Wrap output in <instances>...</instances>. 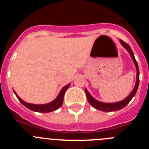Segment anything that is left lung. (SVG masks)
I'll return each mask as SVG.
<instances>
[{"label": "left lung", "instance_id": "8db88e82", "mask_svg": "<svg viewBox=\"0 0 149 149\" xmlns=\"http://www.w3.org/2000/svg\"><path fill=\"white\" fill-rule=\"evenodd\" d=\"M120 42L122 43V45H123L124 48H125L127 49V51H128L130 55H131V58L134 60V63L135 64V66L136 68V84H135V86H134V89L131 92V93L127 96V98H125L122 101H119V102H116V103H104V102H100V101H97V100L95 99L93 97L91 96V95L89 94V92L85 89V92H86V98H87L88 101H89V104L91 106H93V107H95V109H98V110H101V111L104 112H112V111H117V110H119L121 109L124 108L127 104L131 101V100L132 99L133 97L135 95L136 91H137L138 86H139V67H138L137 62H136V59L134 57V53H133L132 50H131V47L128 45L126 42H125L124 41H122V39H120Z\"/></svg>", "mask_w": 149, "mask_h": 149}]
</instances>
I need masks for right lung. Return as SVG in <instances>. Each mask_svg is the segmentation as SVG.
<instances>
[{"instance_id":"obj_1","label":"right lung","mask_w":149,"mask_h":149,"mask_svg":"<svg viewBox=\"0 0 149 149\" xmlns=\"http://www.w3.org/2000/svg\"><path fill=\"white\" fill-rule=\"evenodd\" d=\"M70 84H68L65 86L60 91V94L57 96V98L53 101L52 102L49 104H29L24 101L23 100L21 99L18 96V95L15 93V92L14 90V93H15V95L18 98V99L19 100L21 103L25 106L27 108L30 109V110H33V111L35 112H39V113H49V112H52L54 110H57L58 108H60V107L62 106L63 102V97H64V94H65V91L67 90V89L68 88Z\"/></svg>"}]
</instances>
